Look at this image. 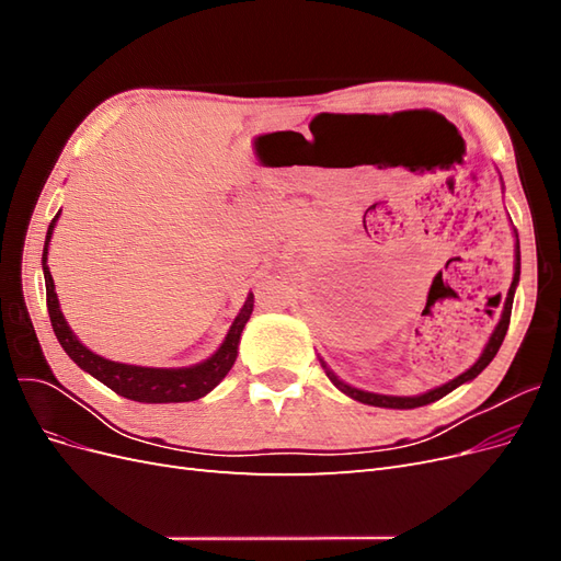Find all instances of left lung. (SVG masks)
<instances>
[{"label": "left lung", "instance_id": "1", "mask_svg": "<svg viewBox=\"0 0 561 561\" xmlns=\"http://www.w3.org/2000/svg\"><path fill=\"white\" fill-rule=\"evenodd\" d=\"M517 262H515V278H513V285H511V290H507V297H505V307H503V316H501V320H499V325H496V330H494V334H491V339H489V344H486V348H484V353L480 355V360L474 363L468 371H463L461 377H456V379H451L449 383H445V386H439V388H435V390H428V393H423V396H416V398H396V396H377V393H365V390H358V388H353V386H348V383H344L342 379H336V375L334 371L320 360V365H322V369H325V375H328V379L342 390V393H346V396H351L353 400H358V402H365V404H375V407H390V410H414V407H423V404H428V402H435V400H439V398H445L447 393H451V390L456 388V386H461V383H466V381H470V379H474L480 375V371L494 360V355L499 353V348H501V344H503V339H505V332H507V325H511V313H513V297H515V287H517V283H519V241H517Z\"/></svg>", "mask_w": 561, "mask_h": 561}]
</instances>
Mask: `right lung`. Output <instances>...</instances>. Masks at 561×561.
Instances as JSON below:
<instances>
[{
  "label": "right lung",
  "mask_w": 561,
  "mask_h": 561,
  "mask_svg": "<svg viewBox=\"0 0 561 561\" xmlns=\"http://www.w3.org/2000/svg\"><path fill=\"white\" fill-rule=\"evenodd\" d=\"M58 215L50 219L48 231H46L42 266H44V280H46L48 318H50V325H54V332L58 336L60 346L65 348V353L70 355V358L83 371H89L91 377H95L98 381H103L107 388H112L114 393L124 396L128 400H135V402H190V400H198L206 393H210V390L227 377V371L231 369L236 355H239V339H241L245 322L250 320L254 297L250 295L245 299L241 313L236 316L233 325L225 339V344L219 346V351L213 355V358H208L201 365L182 367V369H157V367L122 365V363H112V360L100 358V355H95L93 351L79 344V339L72 334L70 328H67V322L58 307L54 278H50V271L46 264V254H48L46 250H48V241H50V233H54Z\"/></svg>",
  "instance_id": "obj_1"
}]
</instances>
